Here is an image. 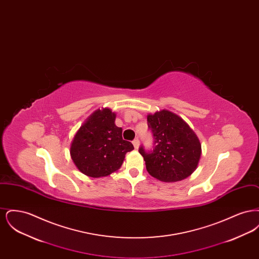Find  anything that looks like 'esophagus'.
Returning a JSON list of instances; mask_svg holds the SVG:
<instances>
[{"label":"esophagus","instance_id":"34e87169","mask_svg":"<svg viewBox=\"0 0 259 259\" xmlns=\"http://www.w3.org/2000/svg\"><path fill=\"white\" fill-rule=\"evenodd\" d=\"M139 145H140V141H139V139H135L134 141H133V146H134V148L136 149H138L139 148Z\"/></svg>","mask_w":259,"mask_h":259}]
</instances>
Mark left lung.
I'll use <instances>...</instances> for the list:
<instances>
[{"label": "left lung", "mask_w": 259, "mask_h": 259, "mask_svg": "<svg viewBox=\"0 0 259 259\" xmlns=\"http://www.w3.org/2000/svg\"><path fill=\"white\" fill-rule=\"evenodd\" d=\"M148 129L154 139L153 150L139 152L146 161L148 174L165 183L183 181L197 168L202 153L194 131L172 111L163 110L148 115Z\"/></svg>", "instance_id": "8db88e82"}]
</instances>
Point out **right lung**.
I'll list each match as a JSON object with an SVG mask.
<instances>
[{
    "mask_svg": "<svg viewBox=\"0 0 259 259\" xmlns=\"http://www.w3.org/2000/svg\"><path fill=\"white\" fill-rule=\"evenodd\" d=\"M115 113L105 108L94 111L78 129L70 153L76 168L91 178H101L117 171L125 154L134 149L122 139V128L115 123Z\"/></svg>",
    "mask_w": 259,
    "mask_h": 259,
    "instance_id": "right-lung-1",
    "label": "right lung"
}]
</instances>
